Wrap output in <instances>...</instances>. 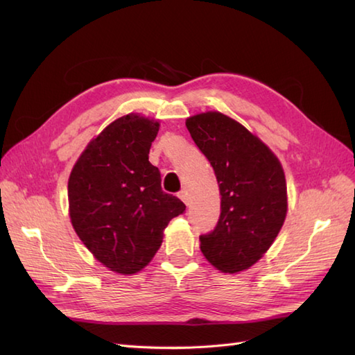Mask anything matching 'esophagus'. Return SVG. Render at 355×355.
<instances>
[{
	"mask_svg": "<svg viewBox=\"0 0 355 355\" xmlns=\"http://www.w3.org/2000/svg\"><path fill=\"white\" fill-rule=\"evenodd\" d=\"M177 197H178L180 200H182L186 206L189 205V201H187V192H186V191H180V192L177 193Z\"/></svg>",
	"mask_w": 355,
	"mask_h": 355,
	"instance_id": "esophagus-1",
	"label": "esophagus"
}]
</instances>
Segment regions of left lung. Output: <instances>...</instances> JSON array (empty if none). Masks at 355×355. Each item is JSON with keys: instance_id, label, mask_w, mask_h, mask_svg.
<instances>
[{"instance_id": "left-lung-1", "label": "left lung", "mask_w": 355, "mask_h": 355, "mask_svg": "<svg viewBox=\"0 0 355 355\" xmlns=\"http://www.w3.org/2000/svg\"><path fill=\"white\" fill-rule=\"evenodd\" d=\"M195 145L212 164L221 193V215L201 252L223 273H239L258 262L279 230L286 209L281 162L259 137L218 111L186 119Z\"/></svg>"}]
</instances>
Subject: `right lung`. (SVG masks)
<instances>
[{
	"label": "right lung",
	"instance_id": "add662e5",
	"mask_svg": "<svg viewBox=\"0 0 355 355\" xmlns=\"http://www.w3.org/2000/svg\"><path fill=\"white\" fill-rule=\"evenodd\" d=\"M158 120L116 119L88 143L69 178L74 232L94 258L120 275L145 268L163 232L186 206L162 191L160 171L149 163Z\"/></svg>",
	"mask_w": 355,
	"mask_h": 355
}]
</instances>
